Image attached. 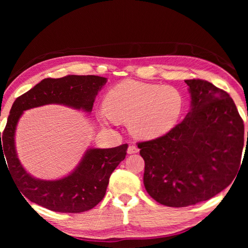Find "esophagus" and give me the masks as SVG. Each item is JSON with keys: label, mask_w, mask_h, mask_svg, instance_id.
Here are the masks:
<instances>
[{"label": "esophagus", "mask_w": 248, "mask_h": 248, "mask_svg": "<svg viewBox=\"0 0 248 248\" xmlns=\"http://www.w3.org/2000/svg\"><path fill=\"white\" fill-rule=\"evenodd\" d=\"M140 151V149L138 148V147L136 146H134V145H130L129 147H128V150H127V152L129 155H132V154H138V152Z\"/></svg>", "instance_id": "esophagus-1"}]
</instances>
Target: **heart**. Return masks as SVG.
I'll return each mask as SVG.
<instances>
[{"instance_id": "1", "label": "heart", "mask_w": 248, "mask_h": 248, "mask_svg": "<svg viewBox=\"0 0 248 248\" xmlns=\"http://www.w3.org/2000/svg\"><path fill=\"white\" fill-rule=\"evenodd\" d=\"M184 107V94L175 86L125 81L108 93L105 112L98 117L102 123H128L134 138L155 140L176 127Z\"/></svg>"}]
</instances>
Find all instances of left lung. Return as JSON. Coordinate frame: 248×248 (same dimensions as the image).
<instances>
[{
  "mask_svg": "<svg viewBox=\"0 0 248 248\" xmlns=\"http://www.w3.org/2000/svg\"><path fill=\"white\" fill-rule=\"evenodd\" d=\"M186 83L191 94L186 118L165 135L138 145L146 191L175 208L204 202L227 187L244 146L243 120L229 94L208 81Z\"/></svg>",
  "mask_w": 248,
  "mask_h": 248,
  "instance_id": "left-lung-1",
  "label": "left lung"
}]
</instances>
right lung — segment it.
<instances>
[{"label":"right lung","instance_id":"obj_1","mask_svg":"<svg viewBox=\"0 0 248 248\" xmlns=\"http://www.w3.org/2000/svg\"><path fill=\"white\" fill-rule=\"evenodd\" d=\"M107 82V78L98 76L49 78L15 100L2 140L0 132V160L1 156L4 161L7 159L5 163L21 195L31 202L55 212L80 213L96 207L103 199L110 175L127 155L128 144L107 149L89 148L69 175L57 180H44L31 176L21 164L15 136L18 121L26 109L62 104L91 113L96 96Z\"/></svg>","mask_w":248,"mask_h":248}]
</instances>
